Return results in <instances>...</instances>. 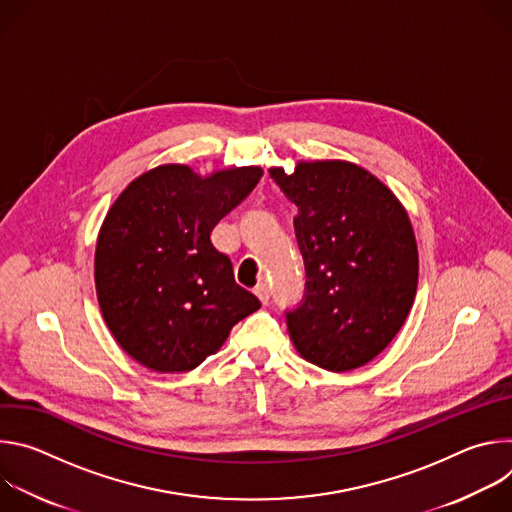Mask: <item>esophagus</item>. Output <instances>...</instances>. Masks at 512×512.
Instances as JSON below:
<instances>
[{
  "label": "esophagus",
  "instance_id": "1",
  "mask_svg": "<svg viewBox=\"0 0 512 512\" xmlns=\"http://www.w3.org/2000/svg\"><path fill=\"white\" fill-rule=\"evenodd\" d=\"M255 296L261 300V304L269 302V287H267V283H259L255 287Z\"/></svg>",
  "mask_w": 512,
  "mask_h": 512
}]
</instances>
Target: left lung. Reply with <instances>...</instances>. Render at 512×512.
<instances>
[{"label": "left lung", "instance_id": "1", "mask_svg": "<svg viewBox=\"0 0 512 512\" xmlns=\"http://www.w3.org/2000/svg\"><path fill=\"white\" fill-rule=\"evenodd\" d=\"M269 174L298 206L306 267L304 300L285 312L289 338L320 369H358L389 346L413 306L419 257L409 216L379 178L350 162Z\"/></svg>", "mask_w": 512, "mask_h": 512}]
</instances>
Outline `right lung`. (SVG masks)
I'll list each match as a JSON object with an SVG mask.
<instances>
[{"label":"right lung","instance_id":"add662e5","mask_svg":"<svg viewBox=\"0 0 512 512\" xmlns=\"http://www.w3.org/2000/svg\"><path fill=\"white\" fill-rule=\"evenodd\" d=\"M261 176L257 166L202 178L166 164L135 178L109 208L95 251L97 298L111 334L143 367L192 371L261 308L210 241Z\"/></svg>","mask_w":512,"mask_h":512}]
</instances>
